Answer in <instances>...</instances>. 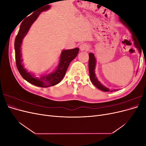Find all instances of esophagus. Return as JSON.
Here are the masks:
<instances>
[{
    "mask_svg": "<svg viewBox=\"0 0 146 146\" xmlns=\"http://www.w3.org/2000/svg\"><path fill=\"white\" fill-rule=\"evenodd\" d=\"M88 49V45L87 44H82L80 46V50L81 51L83 50H87Z\"/></svg>",
    "mask_w": 146,
    "mask_h": 146,
    "instance_id": "1",
    "label": "esophagus"
}]
</instances>
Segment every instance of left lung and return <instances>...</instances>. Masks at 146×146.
<instances>
[{
  "label": "left lung",
  "mask_w": 146,
  "mask_h": 146,
  "mask_svg": "<svg viewBox=\"0 0 146 146\" xmlns=\"http://www.w3.org/2000/svg\"><path fill=\"white\" fill-rule=\"evenodd\" d=\"M119 21L124 25L128 29V30H129V32L131 34V38H132V40H133L134 42V46L138 50L139 53L141 54V47L139 43V39L137 38V36L134 33V32L132 30L129 26L127 25V23H124L123 21H122L121 19H119ZM96 57L94 55L93 53H90L89 54V65H88V67H89V72H90V80L92 83V84L96 87L98 88L99 90L105 91V92H111L113 91L110 90L109 88L105 87L104 85H103L102 84H101V83L98 80V78L96 77V75L95 73V69H96Z\"/></svg>",
  "instance_id": "left-lung-1"
}]
</instances>
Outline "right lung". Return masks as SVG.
Instances as JSON below:
<instances>
[{"mask_svg":"<svg viewBox=\"0 0 146 146\" xmlns=\"http://www.w3.org/2000/svg\"><path fill=\"white\" fill-rule=\"evenodd\" d=\"M50 8V5H46L44 7L42 6L41 8L36 9L32 15L24 19L20 25L19 30L15 41L16 63L21 76L29 83L42 88L54 86L59 83L65 76L69 64L77 56L79 51L78 47L72 49L63 50L60 54L59 63L57 67L50 72L44 75H40L39 77H36V76H35V74L28 71L24 68L21 54V46L23 39L28 33L31 26L37 19L40 13L49 10Z\"/></svg>","mask_w":146,"mask_h":146,"instance_id":"obj_1","label":"right lung"}]
</instances>
